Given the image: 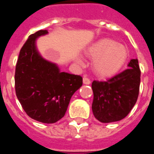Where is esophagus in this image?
Masks as SVG:
<instances>
[{"mask_svg": "<svg viewBox=\"0 0 154 154\" xmlns=\"http://www.w3.org/2000/svg\"><path fill=\"white\" fill-rule=\"evenodd\" d=\"M83 83H84L85 85H90L91 84L90 79L88 78L86 76H85V77H83Z\"/></svg>", "mask_w": 154, "mask_h": 154, "instance_id": "esophagus-1", "label": "esophagus"}]
</instances>
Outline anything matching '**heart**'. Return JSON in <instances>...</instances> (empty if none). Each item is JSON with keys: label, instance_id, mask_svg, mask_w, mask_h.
Instances as JSON below:
<instances>
[{"label": "heart", "instance_id": "obj_1", "mask_svg": "<svg viewBox=\"0 0 154 154\" xmlns=\"http://www.w3.org/2000/svg\"><path fill=\"white\" fill-rule=\"evenodd\" d=\"M86 54L94 59V71L102 77L112 76L119 71L129 57L125 45L110 38H102L93 43L87 49ZM77 63H82V61L78 59Z\"/></svg>", "mask_w": 154, "mask_h": 154}]
</instances>
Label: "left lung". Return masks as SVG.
Here are the masks:
<instances>
[{"label": "left lung", "instance_id": "8db88e82", "mask_svg": "<svg viewBox=\"0 0 154 154\" xmlns=\"http://www.w3.org/2000/svg\"><path fill=\"white\" fill-rule=\"evenodd\" d=\"M128 66L108 81L92 82V111L101 122L122 120L128 116L137 101L141 73L138 60H131Z\"/></svg>", "mask_w": 154, "mask_h": 154}]
</instances>
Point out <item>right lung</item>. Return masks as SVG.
I'll return each mask as SVG.
<instances>
[{"mask_svg": "<svg viewBox=\"0 0 154 154\" xmlns=\"http://www.w3.org/2000/svg\"><path fill=\"white\" fill-rule=\"evenodd\" d=\"M39 30L29 35L21 47L15 66L16 96L26 114L43 123H54L67 110L74 92L82 86V77L60 72L55 63L37 51L35 39L47 34Z\"/></svg>", "mask_w": 154, "mask_h": 154, "instance_id": "obj_1", "label": "right lung"}]
</instances>
